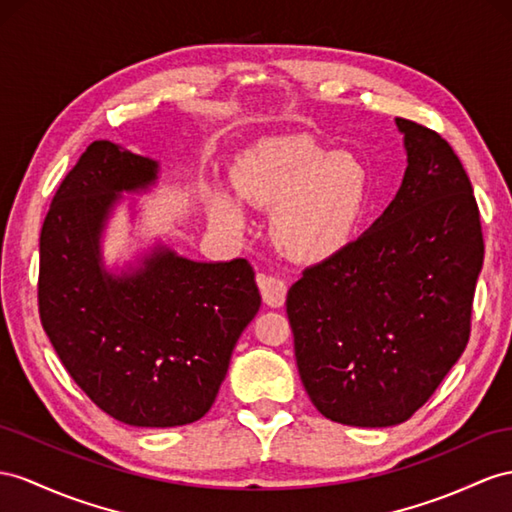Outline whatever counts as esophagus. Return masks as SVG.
<instances>
[{"instance_id":"obj_1","label":"esophagus","mask_w":512,"mask_h":512,"mask_svg":"<svg viewBox=\"0 0 512 512\" xmlns=\"http://www.w3.org/2000/svg\"><path fill=\"white\" fill-rule=\"evenodd\" d=\"M257 283H259V290H261V298H264V303L268 307H281L285 303L287 285L281 279L270 277V274H259Z\"/></svg>"}]
</instances>
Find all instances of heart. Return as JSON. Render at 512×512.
<instances>
[{
  "label": "heart",
  "mask_w": 512,
  "mask_h": 512,
  "mask_svg": "<svg viewBox=\"0 0 512 512\" xmlns=\"http://www.w3.org/2000/svg\"><path fill=\"white\" fill-rule=\"evenodd\" d=\"M246 203L274 212L272 238L296 261H322L350 242L368 205V170L355 155L309 140H277L259 149L235 179ZM216 212L242 225L240 205L216 194Z\"/></svg>",
  "instance_id": "heart-1"
}]
</instances>
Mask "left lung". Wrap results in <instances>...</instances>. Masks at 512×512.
I'll list each match as a JSON object with an SVG mask.
<instances>
[{"instance_id":"1","label":"left lung","mask_w":512,"mask_h":512,"mask_svg":"<svg viewBox=\"0 0 512 512\" xmlns=\"http://www.w3.org/2000/svg\"><path fill=\"white\" fill-rule=\"evenodd\" d=\"M406 173L355 242L287 292L300 381L331 422L396 426L463 355L484 259L474 188L437 131L396 119Z\"/></svg>"}]
</instances>
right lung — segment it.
<instances>
[{
    "mask_svg": "<svg viewBox=\"0 0 512 512\" xmlns=\"http://www.w3.org/2000/svg\"><path fill=\"white\" fill-rule=\"evenodd\" d=\"M157 162L95 140L62 179L41 231L38 313L64 368L101 411L129 426L201 419L231 352L259 311L246 259L203 264L157 246L110 274L99 238L123 190H144Z\"/></svg>",
    "mask_w": 512,
    "mask_h": 512,
    "instance_id": "right-lung-1",
    "label": "right lung"
}]
</instances>
